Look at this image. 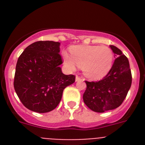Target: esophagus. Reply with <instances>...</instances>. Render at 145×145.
Wrapping results in <instances>:
<instances>
[{
    "label": "esophagus",
    "mask_w": 145,
    "mask_h": 145,
    "mask_svg": "<svg viewBox=\"0 0 145 145\" xmlns=\"http://www.w3.org/2000/svg\"><path fill=\"white\" fill-rule=\"evenodd\" d=\"M80 80H84V79H82L80 77L76 75V77H75V81H80Z\"/></svg>",
    "instance_id": "34e87169"
}]
</instances>
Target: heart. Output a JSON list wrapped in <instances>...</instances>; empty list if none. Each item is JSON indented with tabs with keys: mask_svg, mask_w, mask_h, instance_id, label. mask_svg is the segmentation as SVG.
Segmentation results:
<instances>
[{
	"mask_svg": "<svg viewBox=\"0 0 145 145\" xmlns=\"http://www.w3.org/2000/svg\"><path fill=\"white\" fill-rule=\"evenodd\" d=\"M65 64L71 70L76 65L81 67L84 74L91 80L103 78L111 70L113 54L107 46L78 45L70 48V56L63 52Z\"/></svg>",
	"mask_w": 145,
	"mask_h": 145,
	"instance_id": "1",
	"label": "heart"
}]
</instances>
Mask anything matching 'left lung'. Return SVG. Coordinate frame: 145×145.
I'll return each mask as SVG.
<instances>
[{
	"label": "left lung",
	"mask_w": 145,
	"mask_h": 145,
	"mask_svg": "<svg viewBox=\"0 0 145 145\" xmlns=\"http://www.w3.org/2000/svg\"><path fill=\"white\" fill-rule=\"evenodd\" d=\"M110 47L116 58L108 74L98 82L86 81L84 102L88 108L97 112L118 107L127 95L132 81L128 58L116 46L111 45Z\"/></svg>",
	"instance_id": "left-lung-1"
}]
</instances>
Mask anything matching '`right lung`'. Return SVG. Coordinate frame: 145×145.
I'll use <instances>...</instances> for the list:
<instances>
[{"label": "right lung", "instance_id": "obj_1", "mask_svg": "<svg viewBox=\"0 0 145 145\" xmlns=\"http://www.w3.org/2000/svg\"><path fill=\"white\" fill-rule=\"evenodd\" d=\"M59 46V42H35L18 59L14 87L29 110L39 113L53 110L61 101L64 89L75 82V75L61 72Z\"/></svg>", "mask_w": 145, "mask_h": 145}]
</instances>
